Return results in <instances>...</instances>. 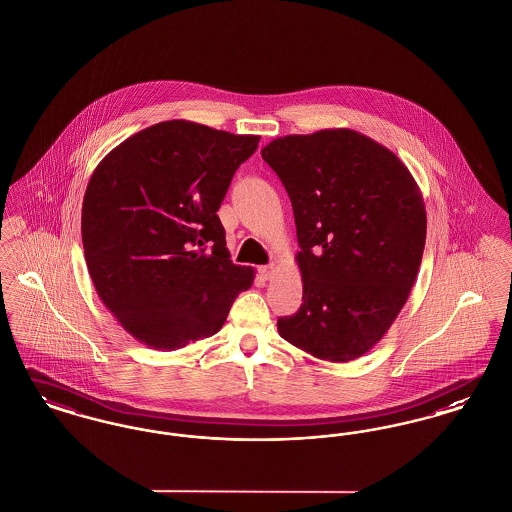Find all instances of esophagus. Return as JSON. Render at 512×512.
<instances>
[{
  "instance_id": "34e87169",
  "label": "esophagus",
  "mask_w": 512,
  "mask_h": 512,
  "mask_svg": "<svg viewBox=\"0 0 512 512\" xmlns=\"http://www.w3.org/2000/svg\"><path fill=\"white\" fill-rule=\"evenodd\" d=\"M259 274H261V278L270 280V278H272V274H274V265H265V267L259 268Z\"/></svg>"
}]
</instances>
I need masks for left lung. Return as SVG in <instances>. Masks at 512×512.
I'll return each mask as SVG.
<instances>
[{
	"instance_id": "1",
	"label": "left lung",
	"mask_w": 512,
	"mask_h": 512,
	"mask_svg": "<svg viewBox=\"0 0 512 512\" xmlns=\"http://www.w3.org/2000/svg\"><path fill=\"white\" fill-rule=\"evenodd\" d=\"M292 201L303 305L278 334L305 353L349 363L390 330L414 286L426 207L388 147L349 128L290 134L261 149Z\"/></svg>"
}]
</instances>
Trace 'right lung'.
<instances>
[{
  "label": "right lung",
  "mask_w": 512,
  "mask_h": 512,
  "mask_svg": "<svg viewBox=\"0 0 512 512\" xmlns=\"http://www.w3.org/2000/svg\"><path fill=\"white\" fill-rule=\"evenodd\" d=\"M261 136L157 122L111 149L82 203L99 299L140 343L174 351L217 334L255 270L230 261L220 203Z\"/></svg>",
  "instance_id": "right-lung-1"
}]
</instances>
